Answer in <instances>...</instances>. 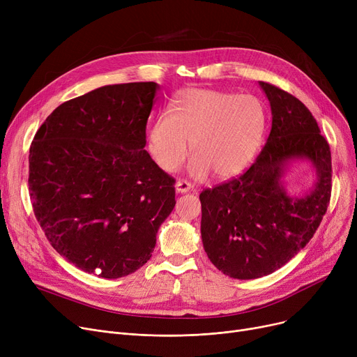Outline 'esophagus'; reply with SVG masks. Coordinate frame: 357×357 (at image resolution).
<instances>
[{
	"mask_svg": "<svg viewBox=\"0 0 357 357\" xmlns=\"http://www.w3.org/2000/svg\"><path fill=\"white\" fill-rule=\"evenodd\" d=\"M175 188H176V192L185 194V192H188L191 190V183L188 181H185V179H179V181H176Z\"/></svg>",
	"mask_w": 357,
	"mask_h": 357,
	"instance_id": "obj_1",
	"label": "esophagus"
}]
</instances>
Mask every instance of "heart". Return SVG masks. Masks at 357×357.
<instances>
[{
	"label": "heart",
	"instance_id": "b5f03b06",
	"mask_svg": "<svg viewBox=\"0 0 357 357\" xmlns=\"http://www.w3.org/2000/svg\"><path fill=\"white\" fill-rule=\"evenodd\" d=\"M265 107L250 93L186 89L172 101L149 131V152L166 172H175L191 153V174L202 179L210 171L221 179L238 175L264 137Z\"/></svg>",
	"mask_w": 357,
	"mask_h": 357
}]
</instances>
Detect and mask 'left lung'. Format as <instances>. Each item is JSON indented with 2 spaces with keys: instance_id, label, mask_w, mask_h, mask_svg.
<instances>
[{
  "instance_id": "obj_1",
  "label": "left lung",
  "mask_w": 357,
  "mask_h": 357,
  "mask_svg": "<svg viewBox=\"0 0 357 357\" xmlns=\"http://www.w3.org/2000/svg\"><path fill=\"white\" fill-rule=\"evenodd\" d=\"M271 102L266 144L245 174L207 188L201 199V236L213 265L234 279H256L282 268L307 246L331 197V152L311 111L269 82H260ZM305 157L317 171L313 191L294 200L280 176L291 158Z\"/></svg>"
}]
</instances>
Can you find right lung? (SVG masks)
<instances>
[{
  "label": "right lung",
  "instance_id": "add662e5",
  "mask_svg": "<svg viewBox=\"0 0 357 357\" xmlns=\"http://www.w3.org/2000/svg\"><path fill=\"white\" fill-rule=\"evenodd\" d=\"M158 89L156 82L97 88L61 104L34 135V215L53 249L84 272L105 279L136 272L175 207V178L144 150Z\"/></svg>",
  "mask_w": 357,
  "mask_h": 357
}]
</instances>
